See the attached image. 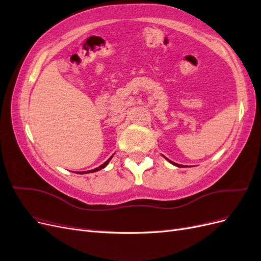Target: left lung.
<instances>
[{
  "label": "left lung",
  "instance_id": "1",
  "mask_svg": "<svg viewBox=\"0 0 261 261\" xmlns=\"http://www.w3.org/2000/svg\"><path fill=\"white\" fill-rule=\"evenodd\" d=\"M168 161H170L172 164H174V165H176V167H178V168H181V167H183V165H180V164H177V163H175V162H172L171 160H169V159H167Z\"/></svg>",
  "mask_w": 261,
  "mask_h": 261
}]
</instances>
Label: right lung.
Wrapping results in <instances>:
<instances>
[{
    "instance_id": "obj_1",
    "label": "right lung",
    "mask_w": 261,
    "mask_h": 261,
    "mask_svg": "<svg viewBox=\"0 0 261 261\" xmlns=\"http://www.w3.org/2000/svg\"><path fill=\"white\" fill-rule=\"evenodd\" d=\"M112 156L113 155H111V156H110L109 158V159L103 163V164H101L100 165V167H98V168H96V169H93V170H90V171H87V172H81V174H84V173H92V172H97V171H99V170H101V169H103V168H106L107 167V165H108V163L110 162V160H111L112 159Z\"/></svg>"
}]
</instances>
